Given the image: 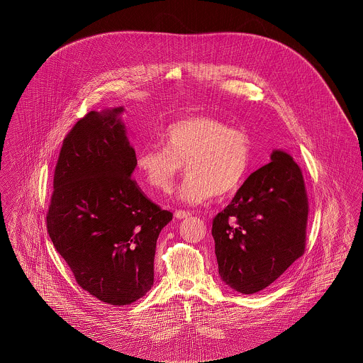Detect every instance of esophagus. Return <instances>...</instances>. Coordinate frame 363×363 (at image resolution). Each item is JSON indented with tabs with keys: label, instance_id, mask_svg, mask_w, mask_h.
I'll return each instance as SVG.
<instances>
[{
	"label": "esophagus",
	"instance_id": "obj_1",
	"mask_svg": "<svg viewBox=\"0 0 363 363\" xmlns=\"http://www.w3.org/2000/svg\"><path fill=\"white\" fill-rule=\"evenodd\" d=\"M175 218L177 219H186V218H189L190 212L188 211H182V209H178V211H175Z\"/></svg>",
	"mask_w": 363,
	"mask_h": 363
}]
</instances>
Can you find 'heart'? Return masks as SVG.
<instances>
[{"instance_id": "obj_1", "label": "heart", "mask_w": 363, "mask_h": 363, "mask_svg": "<svg viewBox=\"0 0 363 363\" xmlns=\"http://www.w3.org/2000/svg\"><path fill=\"white\" fill-rule=\"evenodd\" d=\"M160 141L163 147L148 145L138 151L136 172L150 189L167 193L185 164L188 175L175 196L188 206L233 193L249 169L246 135L212 117L174 122L163 130Z\"/></svg>"}]
</instances>
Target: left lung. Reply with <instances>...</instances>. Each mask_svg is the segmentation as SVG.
<instances>
[{
    "label": "left lung",
    "instance_id": "8db88e82",
    "mask_svg": "<svg viewBox=\"0 0 363 363\" xmlns=\"http://www.w3.org/2000/svg\"><path fill=\"white\" fill-rule=\"evenodd\" d=\"M308 194L299 166L275 150L212 220L219 275L241 294L272 284L305 252Z\"/></svg>",
    "mask_w": 363,
    "mask_h": 363
}]
</instances>
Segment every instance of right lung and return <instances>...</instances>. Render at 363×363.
Instances as JSON below:
<instances>
[{"instance_id": "right-lung-1", "label": "right lung", "mask_w": 363, "mask_h": 363, "mask_svg": "<svg viewBox=\"0 0 363 363\" xmlns=\"http://www.w3.org/2000/svg\"><path fill=\"white\" fill-rule=\"evenodd\" d=\"M122 111H89L70 129L46 216L52 245L77 284L117 306L151 290L156 240L173 219L132 178L136 152L118 117Z\"/></svg>"}]
</instances>
